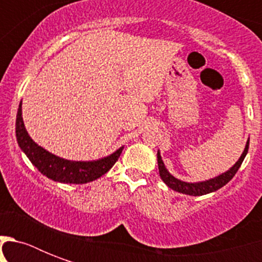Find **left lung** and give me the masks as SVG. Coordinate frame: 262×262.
I'll return each mask as SVG.
<instances>
[{
  "instance_id": "1",
  "label": "left lung",
  "mask_w": 262,
  "mask_h": 262,
  "mask_svg": "<svg viewBox=\"0 0 262 262\" xmlns=\"http://www.w3.org/2000/svg\"><path fill=\"white\" fill-rule=\"evenodd\" d=\"M249 149V141L246 143V147H245V151L242 154V156L239 158V160L236 162L234 166H232L227 172H224V174L219 175V177H216L213 179H209V181H205V182H199V183H187V182H182V181H179V179L174 178L170 172L166 170L164 167V163L162 158H160V154L158 152V166H159V174L160 178L163 179V182L167 185L170 189L175 191H179V193H183V194H189V195H203V194H208V193H211V191H215L220 187H223L226 183H228L232 179V177L236 174V171L239 170L241 164L244 162L245 156L248 154Z\"/></svg>"
}]
</instances>
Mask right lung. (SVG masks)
Here are the masks:
<instances>
[{"mask_svg":"<svg viewBox=\"0 0 262 262\" xmlns=\"http://www.w3.org/2000/svg\"><path fill=\"white\" fill-rule=\"evenodd\" d=\"M16 137L20 148L39 171L47 178L62 183H87L98 179L114 166L123 149L119 148L113 155L96 162H72L58 158L39 147L28 136L23 122L21 104L18 106L16 118Z\"/></svg>","mask_w":262,"mask_h":262,"instance_id":"right-lung-1","label":"right lung"}]
</instances>
